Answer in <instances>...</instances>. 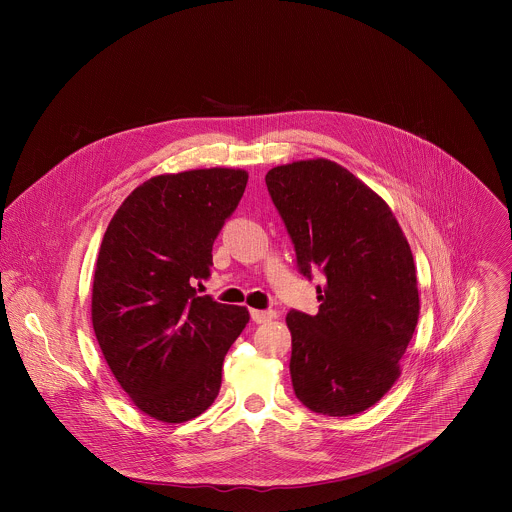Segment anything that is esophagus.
<instances>
[{"instance_id":"esophagus-1","label":"esophagus","mask_w":512,"mask_h":512,"mask_svg":"<svg viewBox=\"0 0 512 512\" xmlns=\"http://www.w3.org/2000/svg\"><path fill=\"white\" fill-rule=\"evenodd\" d=\"M276 317V311L272 309H252V321L254 323H266Z\"/></svg>"}]
</instances>
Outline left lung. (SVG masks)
<instances>
[{
	"label": "left lung",
	"instance_id": "8db88e82",
	"mask_svg": "<svg viewBox=\"0 0 512 512\" xmlns=\"http://www.w3.org/2000/svg\"><path fill=\"white\" fill-rule=\"evenodd\" d=\"M299 272L319 270V311L292 309L293 392L323 416H353L400 376L420 315L410 244L390 207L329 159L293 161L266 175Z\"/></svg>",
	"mask_w": 512,
	"mask_h": 512
}]
</instances>
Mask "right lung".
Wrapping results in <instances>:
<instances>
[{"instance_id":"1","label":"right lung","mask_w":512,"mask_h":512,"mask_svg":"<svg viewBox=\"0 0 512 512\" xmlns=\"http://www.w3.org/2000/svg\"><path fill=\"white\" fill-rule=\"evenodd\" d=\"M242 169H195L140 185L96 260L92 327L112 374L147 416L181 424L217 398L246 307L199 295L213 242L246 189Z\"/></svg>"}]
</instances>
